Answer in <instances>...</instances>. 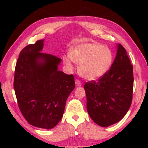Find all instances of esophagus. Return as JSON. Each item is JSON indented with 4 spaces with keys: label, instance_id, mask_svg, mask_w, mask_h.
I'll return each instance as SVG.
<instances>
[{
    "label": "esophagus",
    "instance_id": "34e87169",
    "mask_svg": "<svg viewBox=\"0 0 148 148\" xmlns=\"http://www.w3.org/2000/svg\"><path fill=\"white\" fill-rule=\"evenodd\" d=\"M75 84H76L77 86H82V82H81L79 80V79H75Z\"/></svg>",
    "mask_w": 148,
    "mask_h": 148
}]
</instances>
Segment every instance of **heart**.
<instances>
[{
  "instance_id": "1",
  "label": "heart",
  "mask_w": 148,
  "mask_h": 148,
  "mask_svg": "<svg viewBox=\"0 0 148 148\" xmlns=\"http://www.w3.org/2000/svg\"><path fill=\"white\" fill-rule=\"evenodd\" d=\"M69 56L63 57L66 66L72 69V61L78 64L80 75L88 80L102 76L110 67L113 58L110 48L97 43H84L73 46Z\"/></svg>"
}]
</instances>
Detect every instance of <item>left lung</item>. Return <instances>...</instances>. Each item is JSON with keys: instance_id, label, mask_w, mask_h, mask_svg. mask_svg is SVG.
<instances>
[{"instance_id": "left-lung-1", "label": "left lung", "mask_w": 148, "mask_h": 148, "mask_svg": "<svg viewBox=\"0 0 148 148\" xmlns=\"http://www.w3.org/2000/svg\"><path fill=\"white\" fill-rule=\"evenodd\" d=\"M133 69L126 50L119 44L110 69L98 81L85 84L87 110L96 124L104 127L110 126L126 114L133 99Z\"/></svg>"}]
</instances>
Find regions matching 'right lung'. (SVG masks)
I'll use <instances>...</instances> for the list:
<instances>
[{
    "label": "right lung",
    "mask_w": 148,
    "mask_h": 148,
    "mask_svg": "<svg viewBox=\"0 0 148 148\" xmlns=\"http://www.w3.org/2000/svg\"><path fill=\"white\" fill-rule=\"evenodd\" d=\"M43 46L44 40H40L20 52L13 86L25 120L34 127L50 129L61 120L75 84L73 75L58 70L60 58L41 52Z\"/></svg>",
    "instance_id": "1"
}]
</instances>
